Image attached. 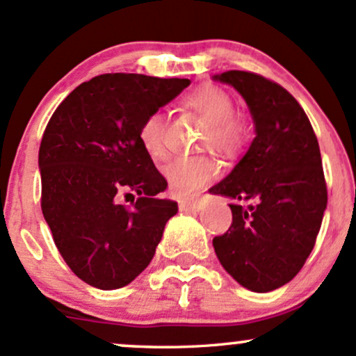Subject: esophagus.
Masks as SVG:
<instances>
[{"mask_svg": "<svg viewBox=\"0 0 356 356\" xmlns=\"http://www.w3.org/2000/svg\"><path fill=\"white\" fill-rule=\"evenodd\" d=\"M201 206L202 204L199 199H184V201L179 202V209L184 211V213H197Z\"/></svg>", "mask_w": 356, "mask_h": 356, "instance_id": "34e87169", "label": "esophagus"}]
</instances>
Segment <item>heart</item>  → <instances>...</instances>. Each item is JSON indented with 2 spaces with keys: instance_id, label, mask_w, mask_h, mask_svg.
<instances>
[{
  "instance_id": "heart-1",
  "label": "heart",
  "mask_w": 356,
  "mask_h": 356,
  "mask_svg": "<svg viewBox=\"0 0 356 356\" xmlns=\"http://www.w3.org/2000/svg\"><path fill=\"white\" fill-rule=\"evenodd\" d=\"M182 103L208 121V128L202 136V147H211L220 154L229 155L243 145L247 130L233 115L235 101L225 89L211 84L201 86L189 92ZM138 140L150 159L160 162L169 157L165 116L159 111L147 115L140 123ZM163 175L174 196L191 197L216 177L218 163L208 155L177 159L163 169Z\"/></svg>"
}]
</instances>
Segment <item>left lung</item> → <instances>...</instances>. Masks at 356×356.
<instances>
[{"mask_svg": "<svg viewBox=\"0 0 356 356\" xmlns=\"http://www.w3.org/2000/svg\"><path fill=\"white\" fill-rule=\"evenodd\" d=\"M213 79L240 92L255 124L247 154L209 189L232 199L233 214L213 247L240 286L270 292L298 275L321 228L327 191L319 143L304 109L282 86L245 70Z\"/></svg>", "mask_w": 356, "mask_h": 356, "instance_id": "1", "label": "left lung"}]
</instances>
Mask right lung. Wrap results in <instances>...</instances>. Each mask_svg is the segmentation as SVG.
Masks as SVG:
<instances>
[{
  "label": "right lung",
  "mask_w": 356,
  "mask_h": 356,
  "mask_svg": "<svg viewBox=\"0 0 356 356\" xmlns=\"http://www.w3.org/2000/svg\"><path fill=\"white\" fill-rule=\"evenodd\" d=\"M191 84L143 74H103L58 104L38 150L42 213L70 270L89 286H128L148 267L177 202L138 140L152 111ZM136 193L131 207L121 195Z\"/></svg>",
  "instance_id": "obj_1"
}]
</instances>
